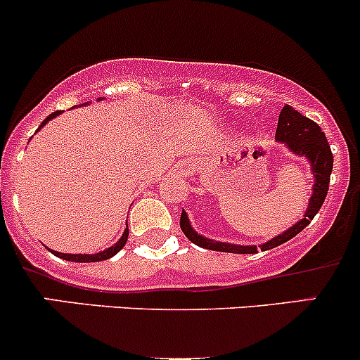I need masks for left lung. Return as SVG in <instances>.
<instances>
[{
  "label": "left lung",
  "mask_w": 360,
  "mask_h": 360,
  "mask_svg": "<svg viewBox=\"0 0 360 360\" xmlns=\"http://www.w3.org/2000/svg\"><path fill=\"white\" fill-rule=\"evenodd\" d=\"M275 141L282 143L292 155L296 157H303L310 165L311 177H314V184H311V195L308 198V207L304 210L303 217H301L297 223H294L292 226H289L288 230H284L282 233L275 235L274 238H270L268 242H263L259 245H240V244H231V242H221L214 240V238H207L203 235L198 233L193 226H191V221L188 217L186 210L183 209L181 212V230L183 233L193 242L195 245H200L203 249L210 250H219V252H233V254H256L257 250H268L274 249L277 245L285 244L288 240H291L292 237H296L301 230L310 224V221L314 219L315 214L319 212V209L322 207V203L326 200V195L329 190V179H331L333 172V153L331 148H329L328 139H326V134L322 132L321 127L314 122V120L307 118V116L301 115L300 111L294 110L292 106L285 104L282 108L281 116H278V125L277 132H275Z\"/></svg>",
  "instance_id": "8db88e82"
}]
</instances>
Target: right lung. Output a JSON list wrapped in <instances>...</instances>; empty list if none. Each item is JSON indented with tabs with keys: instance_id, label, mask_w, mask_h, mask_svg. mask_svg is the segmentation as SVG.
<instances>
[{
	"instance_id": "right-lung-1",
	"label": "right lung",
	"mask_w": 360,
	"mask_h": 360,
	"mask_svg": "<svg viewBox=\"0 0 360 360\" xmlns=\"http://www.w3.org/2000/svg\"><path fill=\"white\" fill-rule=\"evenodd\" d=\"M99 101H103V97H99V99H97V103H99ZM86 104H89V103H83L82 106H86ZM60 112H63V111H56V112H52V115L46 116V118L43 120L41 125H39L38 130H41V127H45L46 123L50 122V120H53V118H56V116H59ZM38 130H36V132H38ZM127 238H129V226H127L125 230H123L122 237H120V240L116 242V244H112L111 248L101 250V252H96V254H66V252H57V250H52V249H49V248H46V249H49L50 252L53 254V256L60 257V259L75 261V263H94V261L110 259V257L115 256V254H118L120 250L123 249V245L127 244Z\"/></svg>"
}]
</instances>
